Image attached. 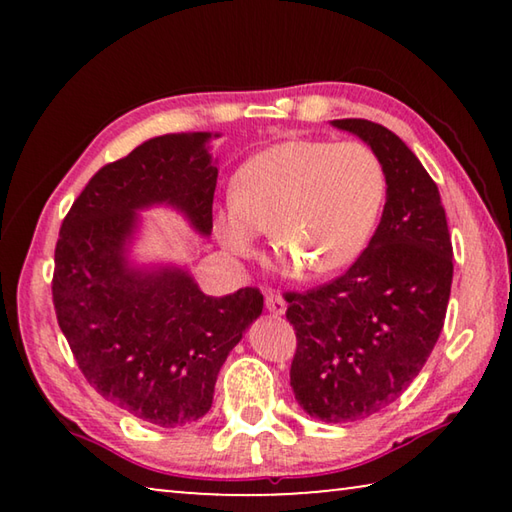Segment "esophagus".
I'll return each mask as SVG.
<instances>
[{
	"instance_id": "1",
	"label": "esophagus",
	"mask_w": 512,
	"mask_h": 512,
	"mask_svg": "<svg viewBox=\"0 0 512 512\" xmlns=\"http://www.w3.org/2000/svg\"><path fill=\"white\" fill-rule=\"evenodd\" d=\"M266 309L271 311V314L280 316V314H284V311H287V300H284V298L280 296V293L268 291V293H266Z\"/></svg>"
}]
</instances>
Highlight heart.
I'll list each match as a JSON object with an SVG mask.
<instances>
[{
	"instance_id": "heart-1",
	"label": "heart",
	"mask_w": 512,
	"mask_h": 512,
	"mask_svg": "<svg viewBox=\"0 0 512 512\" xmlns=\"http://www.w3.org/2000/svg\"><path fill=\"white\" fill-rule=\"evenodd\" d=\"M384 198L386 171L370 146L289 140L241 167L216 232L228 253L250 257L268 228L289 268L332 273L366 250Z\"/></svg>"
}]
</instances>
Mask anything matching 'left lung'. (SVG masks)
<instances>
[{
	"mask_svg": "<svg viewBox=\"0 0 512 512\" xmlns=\"http://www.w3.org/2000/svg\"><path fill=\"white\" fill-rule=\"evenodd\" d=\"M332 124L379 155L384 214L348 271L284 300L298 341V404L311 418L354 422L393 404L427 363L445 325L454 250L438 185L409 146L375 121Z\"/></svg>",
	"mask_w": 512,
	"mask_h": 512,
	"instance_id": "left-lung-1",
	"label": "left lung"
}]
</instances>
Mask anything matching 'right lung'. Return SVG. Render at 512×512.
<instances>
[{"label": "right lung", "mask_w": 512, "mask_h": 512, "mask_svg": "<svg viewBox=\"0 0 512 512\" xmlns=\"http://www.w3.org/2000/svg\"><path fill=\"white\" fill-rule=\"evenodd\" d=\"M210 137H153L101 167L56 241L51 296L76 363L108 402L158 427L210 411L223 361L264 307L255 287L212 298L180 268L126 264L142 207L169 203L198 232H212L219 169L205 149Z\"/></svg>", "instance_id": "add662e5"}]
</instances>
